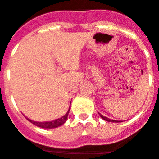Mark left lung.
<instances>
[{
    "instance_id": "left-lung-1",
    "label": "left lung",
    "mask_w": 159,
    "mask_h": 159,
    "mask_svg": "<svg viewBox=\"0 0 159 159\" xmlns=\"http://www.w3.org/2000/svg\"><path fill=\"white\" fill-rule=\"evenodd\" d=\"M99 116H100V117L102 118V119H104V120H106V121L107 122H111V123H121V122H123V121H117V120H113V119H108V118L105 117V116H103L102 115H101V114H99Z\"/></svg>"
}]
</instances>
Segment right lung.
<instances>
[{"instance_id":"right-lung-1","label":"right lung","mask_w":159,"mask_h":159,"mask_svg":"<svg viewBox=\"0 0 159 159\" xmlns=\"http://www.w3.org/2000/svg\"><path fill=\"white\" fill-rule=\"evenodd\" d=\"M69 111L70 109L67 111V113H66L64 116H62L61 118L56 119V120H53V121H51V122H36V121H33V120H31V119H28V118H26V119H27L30 123H32V124L36 125V126H37V127H41V128H44V129H52V128H56V127H60V126L63 125L66 121H67Z\"/></svg>"}]
</instances>
